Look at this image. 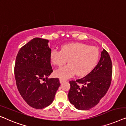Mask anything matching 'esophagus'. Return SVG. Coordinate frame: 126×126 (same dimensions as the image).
I'll use <instances>...</instances> for the list:
<instances>
[{"instance_id":"obj_1","label":"esophagus","mask_w":126,"mask_h":126,"mask_svg":"<svg viewBox=\"0 0 126 126\" xmlns=\"http://www.w3.org/2000/svg\"><path fill=\"white\" fill-rule=\"evenodd\" d=\"M59 80H60V83H62L64 82V81H65L64 79H60Z\"/></svg>"}]
</instances>
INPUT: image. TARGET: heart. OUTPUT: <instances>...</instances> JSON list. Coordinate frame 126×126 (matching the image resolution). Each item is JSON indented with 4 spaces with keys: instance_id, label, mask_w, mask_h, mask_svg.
Masks as SVG:
<instances>
[{
    "instance_id": "1",
    "label": "heart",
    "mask_w": 126,
    "mask_h": 126,
    "mask_svg": "<svg viewBox=\"0 0 126 126\" xmlns=\"http://www.w3.org/2000/svg\"><path fill=\"white\" fill-rule=\"evenodd\" d=\"M99 59V51L95 46L75 43L62 47L61 51L54 49L50 54V60L54 65L61 67L68 64L55 71L56 77L65 79L76 74L79 77L87 75L96 66Z\"/></svg>"
}]
</instances>
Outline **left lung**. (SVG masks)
I'll use <instances>...</instances> for the list:
<instances>
[{
	"mask_svg": "<svg viewBox=\"0 0 126 126\" xmlns=\"http://www.w3.org/2000/svg\"><path fill=\"white\" fill-rule=\"evenodd\" d=\"M112 73V62L109 53L103 49L95 68L82 78L70 81L68 99L76 109L88 110L95 107L107 93Z\"/></svg>",
	"mask_w": 126,
	"mask_h": 126,
	"instance_id": "obj_1",
	"label": "left lung"
}]
</instances>
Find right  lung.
Listing matches in <instances>:
<instances>
[{"label":"right lung","instance_id":"right-lung-1","mask_svg":"<svg viewBox=\"0 0 126 126\" xmlns=\"http://www.w3.org/2000/svg\"><path fill=\"white\" fill-rule=\"evenodd\" d=\"M48 42L33 38L19 49L16 58L14 74L17 88L26 102L36 109L52 103L61 85L58 78H48L53 71Z\"/></svg>","mask_w":126,"mask_h":126}]
</instances>
